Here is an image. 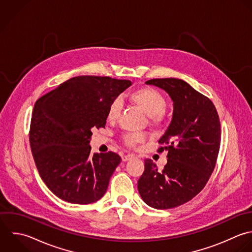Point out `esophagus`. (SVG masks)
<instances>
[{"label":"esophagus","instance_id":"esophagus-1","mask_svg":"<svg viewBox=\"0 0 252 252\" xmlns=\"http://www.w3.org/2000/svg\"><path fill=\"white\" fill-rule=\"evenodd\" d=\"M132 158H134V155H132V154H127V155H125V156H123V161L124 162H126V161H129V160H131Z\"/></svg>","mask_w":252,"mask_h":252}]
</instances>
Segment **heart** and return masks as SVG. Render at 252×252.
<instances>
[{
    "instance_id": "heart-1",
    "label": "heart",
    "mask_w": 252,
    "mask_h": 252,
    "mask_svg": "<svg viewBox=\"0 0 252 252\" xmlns=\"http://www.w3.org/2000/svg\"><path fill=\"white\" fill-rule=\"evenodd\" d=\"M128 100L148 115L153 123H158L162 120L167 103L164 95L156 88L150 86L137 88L128 94ZM121 109L120 100H114L108 108V121L115 122L120 116ZM123 140L127 146L134 147L144 140V136L138 133H126L123 136Z\"/></svg>"
}]
</instances>
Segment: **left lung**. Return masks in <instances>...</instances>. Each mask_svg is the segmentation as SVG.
I'll use <instances>...</instances> for the list:
<instances>
[{
  "instance_id": "8db88e82",
  "label": "left lung",
  "mask_w": 252,
  "mask_h": 252,
  "mask_svg": "<svg viewBox=\"0 0 252 252\" xmlns=\"http://www.w3.org/2000/svg\"><path fill=\"white\" fill-rule=\"evenodd\" d=\"M164 89L174 102L172 122L159 139L168 151L162 171L150 159L137 182L143 201L155 209H171L197 195L214 171L221 143V125L212 101L178 78L147 80Z\"/></svg>"
}]
</instances>
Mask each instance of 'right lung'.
I'll use <instances>...</instances> for the list:
<instances>
[{"instance_id":"right-lung-1","label":"right lung","mask_w":252,"mask_h":252,"mask_svg":"<svg viewBox=\"0 0 252 252\" xmlns=\"http://www.w3.org/2000/svg\"><path fill=\"white\" fill-rule=\"evenodd\" d=\"M131 81L109 76L72 77L39 98L29 142L39 175L59 198L89 204L106 192L121 163L114 152L91 153V129L105 127L110 104Z\"/></svg>"}]
</instances>
